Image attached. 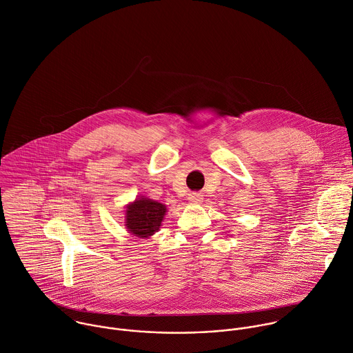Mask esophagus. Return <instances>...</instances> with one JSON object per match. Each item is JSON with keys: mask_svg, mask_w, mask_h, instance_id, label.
Returning <instances> with one entry per match:
<instances>
[{"mask_svg": "<svg viewBox=\"0 0 353 353\" xmlns=\"http://www.w3.org/2000/svg\"><path fill=\"white\" fill-rule=\"evenodd\" d=\"M203 195L201 194V192H190L188 194V201L190 202H192V203H199V202H202V198Z\"/></svg>", "mask_w": 353, "mask_h": 353, "instance_id": "esophagus-1", "label": "esophagus"}]
</instances>
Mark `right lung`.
<instances>
[{"mask_svg": "<svg viewBox=\"0 0 353 353\" xmlns=\"http://www.w3.org/2000/svg\"><path fill=\"white\" fill-rule=\"evenodd\" d=\"M166 208L148 198L136 199L126 209V227L140 238L151 236L161 227Z\"/></svg>", "mask_w": 353, "mask_h": 353, "instance_id": "obj_1", "label": "right lung"}]
</instances>
